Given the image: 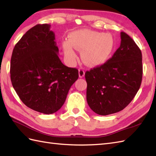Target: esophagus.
Segmentation results:
<instances>
[{"mask_svg": "<svg viewBox=\"0 0 156 156\" xmlns=\"http://www.w3.org/2000/svg\"><path fill=\"white\" fill-rule=\"evenodd\" d=\"M78 74H79V77L82 78L84 77V76L85 74V72L84 69L83 68H80L78 70Z\"/></svg>", "mask_w": 156, "mask_h": 156, "instance_id": "34e87169", "label": "esophagus"}]
</instances>
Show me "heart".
Here are the masks:
<instances>
[{
    "mask_svg": "<svg viewBox=\"0 0 156 156\" xmlns=\"http://www.w3.org/2000/svg\"><path fill=\"white\" fill-rule=\"evenodd\" d=\"M62 46L68 61H75L76 49L82 50L81 59L85 64L94 66L104 63L111 55L115 47V39L111 34L84 29L69 34V40L63 42Z\"/></svg>",
    "mask_w": 156,
    "mask_h": 156,
    "instance_id": "heart-1",
    "label": "heart"
}]
</instances>
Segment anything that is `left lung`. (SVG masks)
<instances>
[{"instance_id":"obj_1","label":"left lung","mask_w":156,"mask_h":156,"mask_svg":"<svg viewBox=\"0 0 156 156\" xmlns=\"http://www.w3.org/2000/svg\"><path fill=\"white\" fill-rule=\"evenodd\" d=\"M121 45L104 64L85 73L87 100L90 108L100 115L122 111L140 88L143 66L140 49L125 32Z\"/></svg>"}]
</instances>
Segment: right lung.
Masks as SVG:
<instances>
[{"instance_id":"right-lung-1","label":"right lung","mask_w":156,"mask_h":156,"mask_svg":"<svg viewBox=\"0 0 156 156\" xmlns=\"http://www.w3.org/2000/svg\"><path fill=\"white\" fill-rule=\"evenodd\" d=\"M50 25H37L25 33L13 49L11 80L27 107L52 114L64 104L78 70L68 68L58 57L59 49Z\"/></svg>"}]
</instances>
